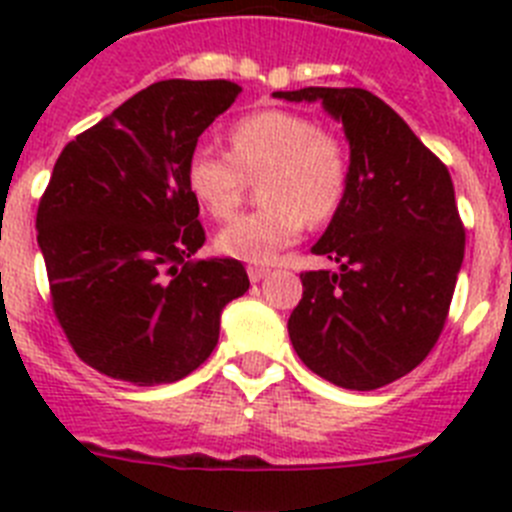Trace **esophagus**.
<instances>
[{"instance_id": "esophagus-1", "label": "esophagus", "mask_w": 512, "mask_h": 512, "mask_svg": "<svg viewBox=\"0 0 512 512\" xmlns=\"http://www.w3.org/2000/svg\"><path fill=\"white\" fill-rule=\"evenodd\" d=\"M266 274H269V266H259V264L248 266V279H251V282H261Z\"/></svg>"}]
</instances>
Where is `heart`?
Segmentation results:
<instances>
[{"label": "heart", "mask_w": 512, "mask_h": 512, "mask_svg": "<svg viewBox=\"0 0 512 512\" xmlns=\"http://www.w3.org/2000/svg\"><path fill=\"white\" fill-rule=\"evenodd\" d=\"M228 151L197 146L187 161V189L215 220H228L259 184L264 207L235 217L217 235V251L238 261L269 264L300 241L305 225L338 215L351 187V153L343 138L310 115L259 110L238 117L228 130Z\"/></svg>", "instance_id": "1"}]
</instances>
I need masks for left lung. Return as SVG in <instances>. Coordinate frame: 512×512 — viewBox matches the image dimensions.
I'll list each match as a JSON object with an SVG mask.
<instances>
[{
    "instance_id": "1",
    "label": "left lung",
    "mask_w": 512,
    "mask_h": 512,
    "mask_svg": "<svg viewBox=\"0 0 512 512\" xmlns=\"http://www.w3.org/2000/svg\"><path fill=\"white\" fill-rule=\"evenodd\" d=\"M315 102L343 122L351 187L312 253L336 271H302L289 338L307 369L379 390L431 354L449 318L467 230L441 158L377 94L359 87L277 92Z\"/></svg>"
}]
</instances>
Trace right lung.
<instances>
[{
  "instance_id": "add662e5",
  "label": "right lung",
  "mask_w": 512,
  "mask_h": 512,
  "mask_svg": "<svg viewBox=\"0 0 512 512\" xmlns=\"http://www.w3.org/2000/svg\"><path fill=\"white\" fill-rule=\"evenodd\" d=\"M243 89L166 79L122 102L58 156L38 205L51 305L84 364L138 387L205 364L220 312L248 289L235 259L205 246L187 189L197 138Z\"/></svg>"
}]
</instances>
